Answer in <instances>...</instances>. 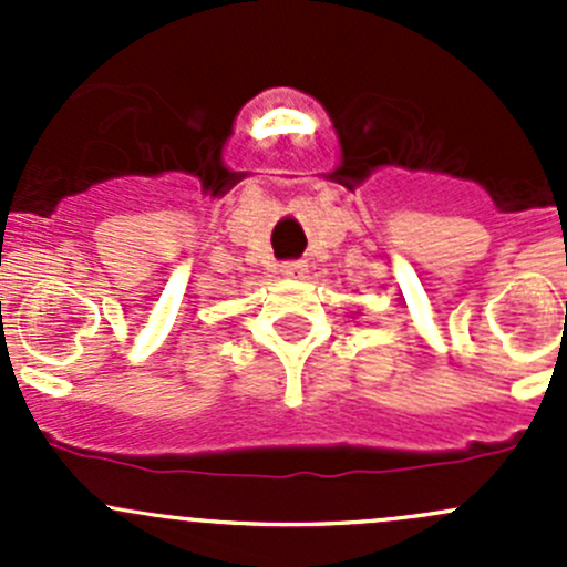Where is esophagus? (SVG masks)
<instances>
[{
	"instance_id": "obj_1",
	"label": "esophagus",
	"mask_w": 567,
	"mask_h": 567,
	"mask_svg": "<svg viewBox=\"0 0 567 567\" xmlns=\"http://www.w3.org/2000/svg\"><path fill=\"white\" fill-rule=\"evenodd\" d=\"M279 274H282V277H305L307 266L301 260H288L279 266Z\"/></svg>"
}]
</instances>
